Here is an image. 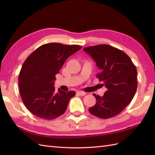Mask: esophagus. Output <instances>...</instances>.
Returning a JSON list of instances; mask_svg holds the SVG:
<instances>
[{
    "label": "esophagus",
    "instance_id": "1",
    "mask_svg": "<svg viewBox=\"0 0 155 155\" xmlns=\"http://www.w3.org/2000/svg\"><path fill=\"white\" fill-rule=\"evenodd\" d=\"M77 94H79V96H85L86 94V92H83V91H78Z\"/></svg>",
    "mask_w": 155,
    "mask_h": 155
}]
</instances>
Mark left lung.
I'll list each match as a JSON object with an SVG mask.
<instances>
[{
	"label": "left lung",
	"mask_w": 155,
	"mask_h": 155,
	"mask_svg": "<svg viewBox=\"0 0 155 155\" xmlns=\"http://www.w3.org/2000/svg\"><path fill=\"white\" fill-rule=\"evenodd\" d=\"M95 61L100 72L96 77L107 91L103 96L94 94L96 104L88 109L92 115L107 119L119 114L132 101L137 88V70L123 51L107 45L84 48Z\"/></svg>",
	"instance_id": "left-lung-1"
}]
</instances>
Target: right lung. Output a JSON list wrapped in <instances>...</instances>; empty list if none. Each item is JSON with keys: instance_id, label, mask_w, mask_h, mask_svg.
<instances>
[{"instance_id": "obj_1", "label": "right lung", "mask_w": 155, "mask_h": 155, "mask_svg": "<svg viewBox=\"0 0 155 155\" xmlns=\"http://www.w3.org/2000/svg\"><path fill=\"white\" fill-rule=\"evenodd\" d=\"M82 47L79 45L48 43L37 48L27 58L18 76L22 100L33 114L52 120L66 111L74 91H63L54 86L66 59Z\"/></svg>"}]
</instances>
